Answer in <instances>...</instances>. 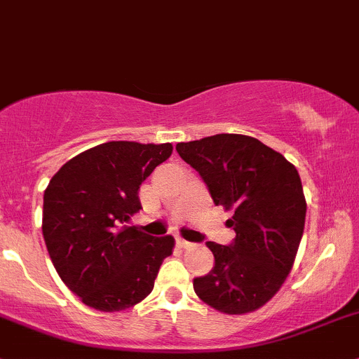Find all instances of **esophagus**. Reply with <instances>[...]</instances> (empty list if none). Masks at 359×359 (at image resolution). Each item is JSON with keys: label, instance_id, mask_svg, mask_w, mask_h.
Returning <instances> with one entry per match:
<instances>
[{"label": "esophagus", "instance_id": "obj_1", "mask_svg": "<svg viewBox=\"0 0 359 359\" xmlns=\"http://www.w3.org/2000/svg\"><path fill=\"white\" fill-rule=\"evenodd\" d=\"M177 245H179L180 248H191V247H193V243H189V241L182 240V238H177Z\"/></svg>", "mask_w": 359, "mask_h": 359}]
</instances>
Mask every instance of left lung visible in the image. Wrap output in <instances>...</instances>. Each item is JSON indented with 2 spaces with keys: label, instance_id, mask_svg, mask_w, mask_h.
Wrapping results in <instances>:
<instances>
[{
  "label": "left lung",
  "instance_id": "left-lung-1",
  "mask_svg": "<svg viewBox=\"0 0 359 359\" xmlns=\"http://www.w3.org/2000/svg\"><path fill=\"white\" fill-rule=\"evenodd\" d=\"M175 149L200 173L213 203L233 210L226 224L236 233L229 247L206 243L215 266L194 278V292L220 313H252L285 283L302 240L307 205L299 172L283 154L238 133Z\"/></svg>",
  "mask_w": 359,
  "mask_h": 359
}]
</instances>
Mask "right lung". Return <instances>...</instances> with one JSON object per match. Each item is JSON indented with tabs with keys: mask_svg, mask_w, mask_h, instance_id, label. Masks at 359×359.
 Returning <instances> with one entry per match:
<instances>
[{
	"mask_svg": "<svg viewBox=\"0 0 359 359\" xmlns=\"http://www.w3.org/2000/svg\"><path fill=\"white\" fill-rule=\"evenodd\" d=\"M172 151V144L112 140L69 159L50 180L43 238L60 280L88 307L114 313L153 292L175 240L128 222L142 208L140 184Z\"/></svg>",
	"mask_w": 359,
	"mask_h": 359,
	"instance_id": "right-lung-1",
	"label": "right lung"
}]
</instances>
